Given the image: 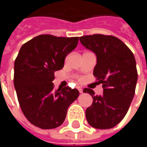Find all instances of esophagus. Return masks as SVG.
<instances>
[{"instance_id": "obj_1", "label": "esophagus", "mask_w": 147, "mask_h": 147, "mask_svg": "<svg viewBox=\"0 0 147 147\" xmlns=\"http://www.w3.org/2000/svg\"><path fill=\"white\" fill-rule=\"evenodd\" d=\"M78 90H79V91H80V93H81V94L83 93V89H82V88H81L80 86H78Z\"/></svg>"}]
</instances>
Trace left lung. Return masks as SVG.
I'll return each instance as SVG.
<instances>
[{
  "label": "left lung",
  "mask_w": 147,
  "mask_h": 147,
  "mask_svg": "<svg viewBox=\"0 0 147 147\" xmlns=\"http://www.w3.org/2000/svg\"><path fill=\"white\" fill-rule=\"evenodd\" d=\"M81 44L97 56L94 76L102 83L103 94L95 95L90 88L83 90L93 98L86 110L90 126L109 129L123 120L135 95L138 80L136 62L130 49L117 37L104 34L85 35Z\"/></svg>",
  "instance_id": "left-lung-1"
}]
</instances>
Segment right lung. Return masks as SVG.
Instances as JSON below:
<instances>
[{
    "label": "right lung",
    "mask_w": 147,
    "mask_h": 147,
    "mask_svg": "<svg viewBox=\"0 0 147 147\" xmlns=\"http://www.w3.org/2000/svg\"><path fill=\"white\" fill-rule=\"evenodd\" d=\"M79 37L41 34L22 45L14 64V86L23 113L34 126H61L80 92L69 86L54 89V72L78 45Z\"/></svg>",
    "instance_id": "1"
}]
</instances>
